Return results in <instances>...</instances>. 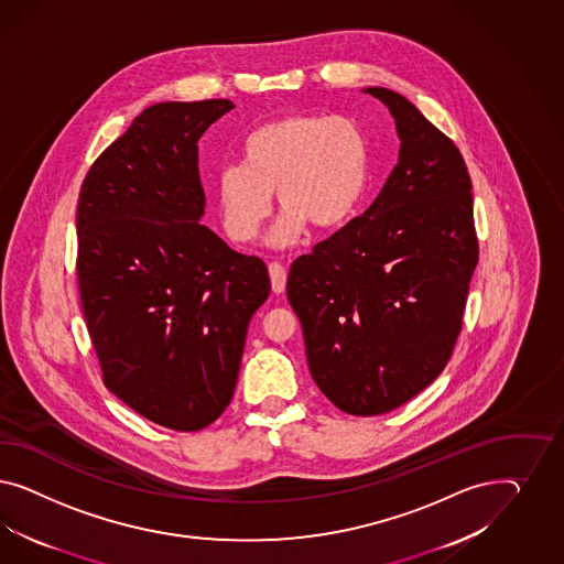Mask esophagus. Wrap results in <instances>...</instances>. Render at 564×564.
I'll return each mask as SVG.
<instances>
[{
    "mask_svg": "<svg viewBox=\"0 0 564 564\" xmlns=\"http://www.w3.org/2000/svg\"><path fill=\"white\" fill-rule=\"evenodd\" d=\"M269 274H271V285H273L274 293H283L285 291V283H288L285 267L279 264V262H271L269 264Z\"/></svg>",
    "mask_w": 564,
    "mask_h": 564,
    "instance_id": "1",
    "label": "esophagus"
}]
</instances>
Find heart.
Here are the masks:
<instances>
[{"mask_svg":"<svg viewBox=\"0 0 564 564\" xmlns=\"http://www.w3.org/2000/svg\"><path fill=\"white\" fill-rule=\"evenodd\" d=\"M366 186V140L345 118L288 116L257 128L241 144V165L217 177L223 229L236 243L257 238L273 210H283L269 241L291 246L306 225L318 231L349 219Z\"/></svg>","mask_w":564,"mask_h":564,"instance_id":"heart-1","label":"heart"}]
</instances>
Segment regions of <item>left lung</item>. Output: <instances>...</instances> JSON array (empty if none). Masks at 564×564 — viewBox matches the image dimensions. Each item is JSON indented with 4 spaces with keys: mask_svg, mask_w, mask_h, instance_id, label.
Returning a JSON list of instances; mask_svg holds the SVG:
<instances>
[{
    "mask_svg": "<svg viewBox=\"0 0 564 564\" xmlns=\"http://www.w3.org/2000/svg\"><path fill=\"white\" fill-rule=\"evenodd\" d=\"M366 93L394 118L399 163L368 210L297 258L288 276L310 375L351 415L394 410L443 372L478 264L459 149L403 95Z\"/></svg>",
    "mask_w": 564,
    "mask_h": 564,
    "instance_id": "1",
    "label": "left lung"
}]
</instances>
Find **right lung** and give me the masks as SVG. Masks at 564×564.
<instances>
[{
	"label": "right lung",
	"instance_id": "add662e5",
	"mask_svg": "<svg viewBox=\"0 0 564 564\" xmlns=\"http://www.w3.org/2000/svg\"><path fill=\"white\" fill-rule=\"evenodd\" d=\"M227 99L156 102L86 173L76 273L105 387L159 426L194 432L229 405L267 264L203 225L198 140Z\"/></svg>",
	"mask_w": 564,
	"mask_h": 564
}]
</instances>
